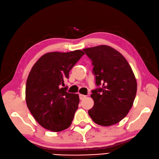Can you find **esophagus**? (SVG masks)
<instances>
[{
	"label": "esophagus",
	"mask_w": 159,
	"mask_h": 159,
	"mask_svg": "<svg viewBox=\"0 0 159 159\" xmlns=\"http://www.w3.org/2000/svg\"><path fill=\"white\" fill-rule=\"evenodd\" d=\"M79 96H80V100L84 99V98H86V97H87L85 95H83V94H80Z\"/></svg>",
	"instance_id": "obj_1"
}]
</instances>
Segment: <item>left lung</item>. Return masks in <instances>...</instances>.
I'll list each match as a JSON object with an SVG mask.
<instances>
[{
	"label": "left lung",
	"instance_id": "obj_1",
	"mask_svg": "<svg viewBox=\"0 0 159 159\" xmlns=\"http://www.w3.org/2000/svg\"><path fill=\"white\" fill-rule=\"evenodd\" d=\"M92 61L97 89L91 91L93 107L88 111L96 124L112 126L122 120L132 107L137 82L131 67L121 53L107 45L83 49Z\"/></svg>",
	"mask_w": 159,
	"mask_h": 159
}]
</instances>
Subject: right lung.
I'll return each mask as SVG.
<instances>
[{
  "label": "right lung",
  "mask_w": 159,
  "mask_h": 159,
  "mask_svg": "<svg viewBox=\"0 0 159 159\" xmlns=\"http://www.w3.org/2000/svg\"><path fill=\"white\" fill-rule=\"evenodd\" d=\"M84 53L49 52L36 61L26 85L27 107L38 123L53 132L70 127L78 108V94L67 92L64 80Z\"/></svg>",
  "instance_id": "add662e5"
}]
</instances>
